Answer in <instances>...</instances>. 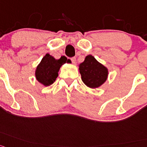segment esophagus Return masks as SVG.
Instances as JSON below:
<instances>
[{
	"instance_id": "1",
	"label": "esophagus",
	"mask_w": 147,
	"mask_h": 147,
	"mask_svg": "<svg viewBox=\"0 0 147 147\" xmlns=\"http://www.w3.org/2000/svg\"><path fill=\"white\" fill-rule=\"evenodd\" d=\"M71 61H72V62L74 63V64L76 63V58H75V57H73V58H71Z\"/></svg>"
}]
</instances>
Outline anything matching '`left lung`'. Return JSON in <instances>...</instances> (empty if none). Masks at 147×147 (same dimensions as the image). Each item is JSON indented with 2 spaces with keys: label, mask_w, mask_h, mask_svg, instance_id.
I'll return each instance as SVG.
<instances>
[{
  "label": "left lung",
  "mask_w": 147,
  "mask_h": 147,
  "mask_svg": "<svg viewBox=\"0 0 147 147\" xmlns=\"http://www.w3.org/2000/svg\"><path fill=\"white\" fill-rule=\"evenodd\" d=\"M79 72L83 82L92 89L101 86L108 77V69L91 55L86 56L84 62L79 65Z\"/></svg>",
  "instance_id": "left-lung-1"
}]
</instances>
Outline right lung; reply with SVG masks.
Returning a JSON list of instances; mask_svg holds the SVG:
<instances>
[{"mask_svg": "<svg viewBox=\"0 0 147 147\" xmlns=\"http://www.w3.org/2000/svg\"><path fill=\"white\" fill-rule=\"evenodd\" d=\"M66 62L69 63V60H67L64 56L57 60L49 54H47L42 58L35 70L37 81L43 86H50L58 78L61 66Z\"/></svg>", "mask_w": 147, "mask_h": 147, "instance_id": "add662e5", "label": "right lung"}]
</instances>
